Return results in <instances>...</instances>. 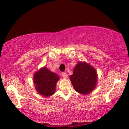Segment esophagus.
Instances as JSON below:
<instances>
[{
    "label": "esophagus",
    "instance_id": "esophagus-1",
    "mask_svg": "<svg viewBox=\"0 0 129 129\" xmlns=\"http://www.w3.org/2000/svg\"><path fill=\"white\" fill-rule=\"evenodd\" d=\"M61 75H62L63 77H64V79L68 78V74L67 73H64V72H63V73H62V74H61Z\"/></svg>",
    "mask_w": 129,
    "mask_h": 129
}]
</instances>
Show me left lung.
<instances>
[{"label": "left lung", "instance_id": "left-lung-1", "mask_svg": "<svg viewBox=\"0 0 129 129\" xmlns=\"http://www.w3.org/2000/svg\"><path fill=\"white\" fill-rule=\"evenodd\" d=\"M70 79L74 89L82 94H87L94 89L98 81L95 69L86 62H79Z\"/></svg>", "mask_w": 129, "mask_h": 129}]
</instances>
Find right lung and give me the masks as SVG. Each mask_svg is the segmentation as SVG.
<instances>
[{
  "mask_svg": "<svg viewBox=\"0 0 129 129\" xmlns=\"http://www.w3.org/2000/svg\"><path fill=\"white\" fill-rule=\"evenodd\" d=\"M60 77L46 67L36 72L33 77L36 91L42 96L47 97L55 93L56 83Z\"/></svg>",
  "mask_w": 129,
  "mask_h": 129,
  "instance_id": "right-lung-1",
  "label": "right lung"
}]
</instances>
